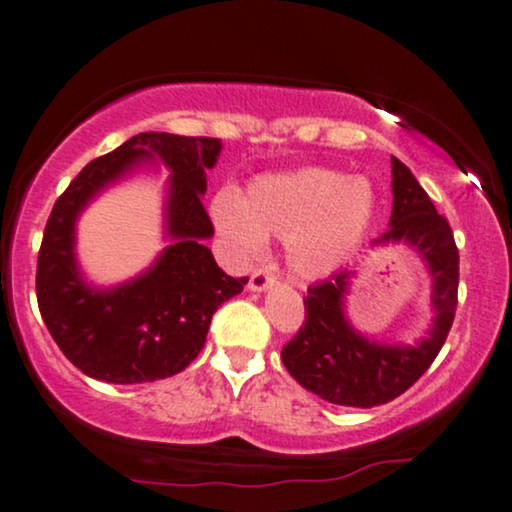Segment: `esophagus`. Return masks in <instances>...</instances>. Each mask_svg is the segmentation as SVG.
<instances>
[{
  "instance_id": "esophagus-1",
  "label": "esophagus",
  "mask_w": 512,
  "mask_h": 512,
  "mask_svg": "<svg viewBox=\"0 0 512 512\" xmlns=\"http://www.w3.org/2000/svg\"><path fill=\"white\" fill-rule=\"evenodd\" d=\"M274 283H276V278L271 276V271L257 269V271H252V276L248 281V290H250V293H262V290L271 288Z\"/></svg>"
}]
</instances>
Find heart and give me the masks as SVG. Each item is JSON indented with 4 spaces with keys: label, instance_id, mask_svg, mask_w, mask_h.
Masks as SVG:
<instances>
[{
    "label": "heart",
    "instance_id": "b5f03b06",
    "mask_svg": "<svg viewBox=\"0 0 512 512\" xmlns=\"http://www.w3.org/2000/svg\"><path fill=\"white\" fill-rule=\"evenodd\" d=\"M210 215L243 255L260 252L264 238H283L293 274L323 278L364 243L375 217V191L361 177L300 167L260 174L238 200L222 193L210 203Z\"/></svg>",
    "mask_w": 512,
    "mask_h": 512
}]
</instances>
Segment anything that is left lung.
<instances>
[{
  "mask_svg": "<svg viewBox=\"0 0 512 512\" xmlns=\"http://www.w3.org/2000/svg\"><path fill=\"white\" fill-rule=\"evenodd\" d=\"M392 217L390 229L375 238L373 248L409 245L425 262L432 278L430 328L416 342H378L366 338L347 316V295L354 269L316 283L304 297L300 333L283 347L281 359L304 390L340 406L387 404L404 394L428 371L442 349L456 314L458 248L454 231L409 167L392 155Z\"/></svg>",
  "mask_w": 512,
  "mask_h": 512,
  "instance_id": "left-lung-1",
  "label": "left lung"
}]
</instances>
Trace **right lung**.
Wrapping results in <instances>:
<instances>
[{"label": "right lung", "instance_id": "right-lung-1", "mask_svg": "<svg viewBox=\"0 0 512 512\" xmlns=\"http://www.w3.org/2000/svg\"><path fill=\"white\" fill-rule=\"evenodd\" d=\"M222 141L141 132L89 163L51 210L37 260V304L51 338L89 378L153 383L184 371L205 347L212 314L248 278L217 267L205 241L215 229L203 208L208 170ZM171 170L164 228L168 245L139 277L94 287L76 262V219L94 197L141 169Z\"/></svg>", "mask_w": 512, "mask_h": 512}]
</instances>
